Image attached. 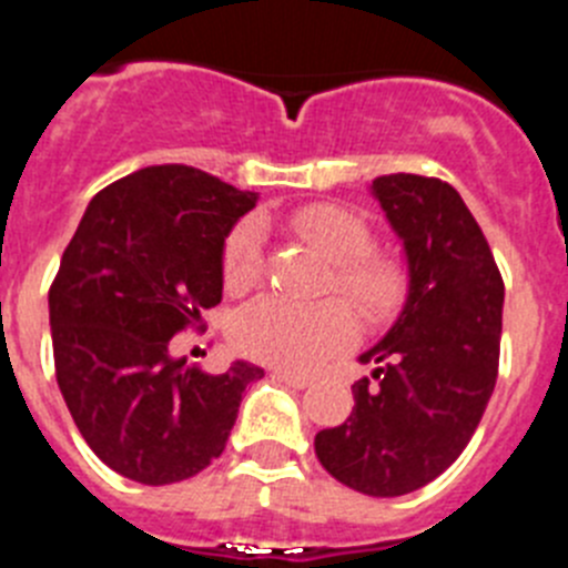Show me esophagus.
<instances>
[{"mask_svg":"<svg viewBox=\"0 0 568 568\" xmlns=\"http://www.w3.org/2000/svg\"><path fill=\"white\" fill-rule=\"evenodd\" d=\"M273 378L284 381V384L295 386V389H304V386H310V384H313V378H310V375L293 373V369H273Z\"/></svg>","mask_w":568,"mask_h":568,"instance_id":"1","label":"esophagus"}]
</instances>
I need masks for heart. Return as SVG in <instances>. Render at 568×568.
<instances>
[{
    "mask_svg": "<svg viewBox=\"0 0 568 568\" xmlns=\"http://www.w3.org/2000/svg\"><path fill=\"white\" fill-rule=\"evenodd\" d=\"M290 227L333 261L338 293L353 301L369 321L393 315L404 298L406 275L395 255L369 250V224L341 204H307L290 215ZM264 230L255 219L241 222L224 241L222 275L233 293L253 287L264 264ZM358 338V318L344 301L301 304L284 295H261L233 318L239 353L264 364L307 369Z\"/></svg>",
    "mask_w": 568,
    "mask_h": 568,
    "instance_id": "1",
    "label": "heart"
}]
</instances>
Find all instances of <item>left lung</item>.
Instances as JSON below:
<instances>
[{"mask_svg": "<svg viewBox=\"0 0 568 568\" xmlns=\"http://www.w3.org/2000/svg\"><path fill=\"white\" fill-rule=\"evenodd\" d=\"M404 244L409 290L389 333L361 355L349 418L315 435L321 466L373 498H398L455 464L495 389L504 278L458 190L413 173L373 182Z\"/></svg>", "mask_w": 568, "mask_h": 568, "instance_id": "8db88e82", "label": "left lung"}]
</instances>
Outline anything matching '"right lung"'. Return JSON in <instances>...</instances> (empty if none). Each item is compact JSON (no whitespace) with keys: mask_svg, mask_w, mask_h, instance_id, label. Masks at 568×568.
<instances>
[{"mask_svg":"<svg viewBox=\"0 0 568 568\" xmlns=\"http://www.w3.org/2000/svg\"><path fill=\"white\" fill-rule=\"evenodd\" d=\"M255 199L187 164L142 168L93 195L64 250L48 293L59 389L124 478L164 486L207 469L264 378L247 361L210 375L170 353L222 301L224 239Z\"/></svg>","mask_w":568,"mask_h":568,"instance_id":"right-lung-1","label":"right lung"}]
</instances>
